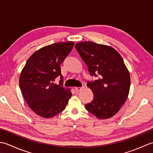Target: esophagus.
I'll use <instances>...</instances> for the list:
<instances>
[{
	"label": "esophagus",
	"mask_w": 153,
	"mask_h": 153,
	"mask_svg": "<svg viewBox=\"0 0 153 153\" xmlns=\"http://www.w3.org/2000/svg\"><path fill=\"white\" fill-rule=\"evenodd\" d=\"M83 89V87H75V89H76V91L77 92H79V91H80L81 90H82Z\"/></svg>",
	"instance_id": "obj_1"
}]
</instances>
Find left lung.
<instances>
[{
    "label": "left lung",
    "instance_id": "1",
    "mask_svg": "<svg viewBox=\"0 0 153 153\" xmlns=\"http://www.w3.org/2000/svg\"><path fill=\"white\" fill-rule=\"evenodd\" d=\"M75 47L91 76L98 77L87 84L94 97L85 105L86 110L100 119L111 118L129 95L130 76L124 62L114 48L107 45L85 41L77 43Z\"/></svg>",
    "mask_w": 153,
    "mask_h": 153
}]
</instances>
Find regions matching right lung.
I'll use <instances>...</instances> for the list:
<instances>
[{
    "instance_id": "1",
    "label": "right lung",
    "mask_w": 153,
    "mask_h": 153,
    "mask_svg": "<svg viewBox=\"0 0 153 153\" xmlns=\"http://www.w3.org/2000/svg\"><path fill=\"white\" fill-rule=\"evenodd\" d=\"M72 41L54 43L31 55L22 70L19 87L31 109L44 118H51L66 108L71 94L64 87L60 64L72 50ZM61 77L59 85L53 83Z\"/></svg>"
}]
</instances>
